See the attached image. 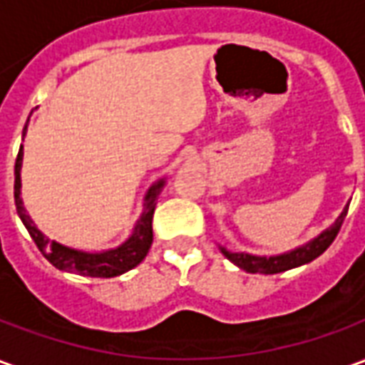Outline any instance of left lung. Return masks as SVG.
I'll return each instance as SVG.
<instances>
[{
  "label": "left lung",
  "instance_id": "left-lung-1",
  "mask_svg": "<svg viewBox=\"0 0 365 365\" xmlns=\"http://www.w3.org/2000/svg\"><path fill=\"white\" fill-rule=\"evenodd\" d=\"M348 213V207L344 209V213L338 217V221L322 232L321 237H317L314 240H311L309 245L301 246L293 252L282 254V256H272V258H266V256H252V254L245 252H229L221 248V252L229 258L232 264H237L238 268L245 269L248 274H279V272H285V269L297 268V266H303L307 262H313L314 258H319L330 245L332 240L336 238L338 230L344 222V217Z\"/></svg>",
  "mask_w": 365,
  "mask_h": 365
}]
</instances>
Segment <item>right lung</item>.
<instances>
[{
	"instance_id": "obj_1",
	"label": "right lung",
	"mask_w": 365,
	"mask_h": 365,
	"mask_svg": "<svg viewBox=\"0 0 365 365\" xmlns=\"http://www.w3.org/2000/svg\"><path fill=\"white\" fill-rule=\"evenodd\" d=\"M25 128H27V125H25ZM21 160H23V146L19 148V154H17V160H15V205H17V213H19L21 221L25 225V229L29 230L31 238L35 240L36 248L43 252L44 258L51 262L54 268L68 272V274L88 275V277H115V275H120L128 272V269H133L144 260V256L148 254L152 245V215H154L156 199H158L160 190L164 185V180L150 187L148 195H146L143 215H140L133 235L125 245H120L115 250H107V252L88 254L78 252V250L66 248V246L58 245L54 240H48L33 225L19 197Z\"/></svg>"
}]
</instances>
